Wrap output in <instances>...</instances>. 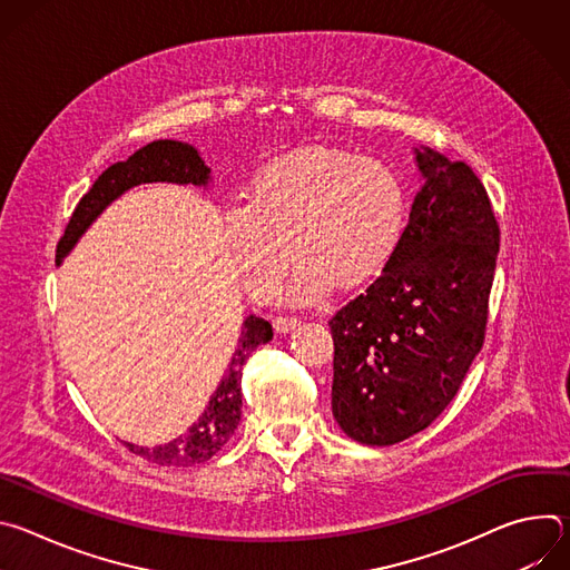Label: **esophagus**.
Here are the masks:
<instances>
[{"mask_svg":"<svg viewBox=\"0 0 570 570\" xmlns=\"http://www.w3.org/2000/svg\"><path fill=\"white\" fill-rule=\"evenodd\" d=\"M302 320L299 317H295V315H279V317H275V330L279 332V334H288V332H293L297 324H299Z\"/></svg>","mask_w":570,"mask_h":570,"instance_id":"obj_1","label":"esophagus"}]
</instances>
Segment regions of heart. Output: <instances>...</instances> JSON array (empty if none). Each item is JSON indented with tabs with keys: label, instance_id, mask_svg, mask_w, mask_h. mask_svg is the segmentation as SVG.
Segmentation results:
<instances>
[{
	"label": "heart",
	"instance_id": "1",
	"mask_svg": "<svg viewBox=\"0 0 570 570\" xmlns=\"http://www.w3.org/2000/svg\"><path fill=\"white\" fill-rule=\"evenodd\" d=\"M409 225V191L376 157L338 146H306L262 167L248 203L223 209L236 273L257 299H271L291 268L288 299L308 304L376 277ZM292 250H287V246Z\"/></svg>",
	"mask_w": 570,
	"mask_h": 570
}]
</instances>
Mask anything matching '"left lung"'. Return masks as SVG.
<instances>
[{
    "label": "left lung",
    "instance_id": "obj_1",
    "mask_svg": "<svg viewBox=\"0 0 570 570\" xmlns=\"http://www.w3.org/2000/svg\"><path fill=\"white\" fill-rule=\"evenodd\" d=\"M422 189L390 264L330 320L332 411L367 446L424 431L484 341L501 229L464 161L415 148Z\"/></svg>",
    "mask_w": 570,
    "mask_h": 570
}]
</instances>
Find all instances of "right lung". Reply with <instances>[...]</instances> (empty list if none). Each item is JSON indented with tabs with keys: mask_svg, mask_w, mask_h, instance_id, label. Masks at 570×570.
Wrapping results in <instances>:
<instances>
[{
	"mask_svg": "<svg viewBox=\"0 0 570 570\" xmlns=\"http://www.w3.org/2000/svg\"><path fill=\"white\" fill-rule=\"evenodd\" d=\"M209 180V167L191 144L176 139H157L146 144L126 161H117V165L108 167L92 185V189L80 198L65 227L62 238L58 240L56 264L60 266L62 257H67L69 250L76 246V240L86 234V229L97 220V216L124 191L144 183H176L207 187ZM268 341H273L271 322L257 315H248L243 320L240 338L232 354L227 372L223 374L220 383L209 396L205 411L187 429V433L153 449L124 442L128 451L161 466H191L216 455L220 446H225L227 440L234 435L240 422L243 365H246V361L259 345H266Z\"/></svg>",
	"mask_w": 570,
	"mask_h": 570,
	"instance_id": "add662e5",
	"label": "right lung"
}]
</instances>
